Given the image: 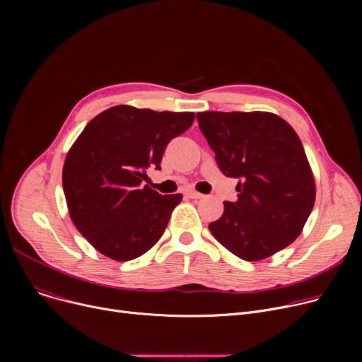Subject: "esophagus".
I'll return each instance as SVG.
<instances>
[{"mask_svg":"<svg viewBox=\"0 0 362 362\" xmlns=\"http://www.w3.org/2000/svg\"><path fill=\"white\" fill-rule=\"evenodd\" d=\"M186 195H187L189 198H192V199H201V198L205 197V195H202V194H199V192H197V191H187Z\"/></svg>","mask_w":362,"mask_h":362,"instance_id":"1","label":"esophagus"}]
</instances>
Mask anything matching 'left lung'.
Returning <instances> with one entry per match:
<instances>
[{"mask_svg": "<svg viewBox=\"0 0 362 362\" xmlns=\"http://www.w3.org/2000/svg\"><path fill=\"white\" fill-rule=\"evenodd\" d=\"M199 129L221 173L238 179V201L224 202L213 236L245 261L291 245L307 223L315 185L305 151L289 123L272 112H198Z\"/></svg>", "mask_w": 362, "mask_h": 362, "instance_id": "1", "label": "left lung"}]
</instances>
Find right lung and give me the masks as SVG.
Here are the masks:
<instances>
[{
    "mask_svg": "<svg viewBox=\"0 0 362 362\" xmlns=\"http://www.w3.org/2000/svg\"><path fill=\"white\" fill-rule=\"evenodd\" d=\"M194 120V112L117 105L86 124L66 157L63 189L74 226L95 250L129 261L158 242L182 195L142 182L146 168L161 170L167 144Z\"/></svg>",
    "mask_w": 362,
    "mask_h": 362,
    "instance_id": "add662e5",
    "label": "right lung"
}]
</instances>
